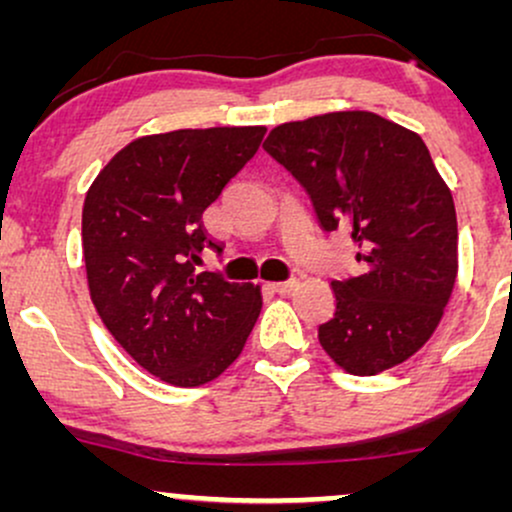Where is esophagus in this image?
Listing matches in <instances>:
<instances>
[{"mask_svg": "<svg viewBox=\"0 0 512 512\" xmlns=\"http://www.w3.org/2000/svg\"><path fill=\"white\" fill-rule=\"evenodd\" d=\"M298 286L296 279H289V281H276V284H272V291L281 293V296H286V293H291L293 289Z\"/></svg>", "mask_w": 512, "mask_h": 512, "instance_id": "34e87169", "label": "esophagus"}]
</instances>
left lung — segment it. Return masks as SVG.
<instances>
[{
	"instance_id": "obj_1",
	"label": "left lung",
	"mask_w": 512,
	"mask_h": 512,
	"mask_svg": "<svg viewBox=\"0 0 512 512\" xmlns=\"http://www.w3.org/2000/svg\"><path fill=\"white\" fill-rule=\"evenodd\" d=\"M264 151L303 185L325 231L351 228L363 272L332 281L317 339L351 375L404 363L436 332L457 279V216L424 139L368 113L284 122Z\"/></svg>"
}]
</instances>
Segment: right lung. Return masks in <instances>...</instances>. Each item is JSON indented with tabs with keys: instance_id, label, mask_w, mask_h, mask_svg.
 Masks as SVG:
<instances>
[{
	"instance_id": "add662e5",
	"label": "right lung",
	"mask_w": 512,
	"mask_h": 512,
	"mask_svg": "<svg viewBox=\"0 0 512 512\" xmlns=\"http://www.w3.org/2000/svg\"><path fill=\"white\" fill-rule=\"evenodd\" d=\"M267 127L175 129L129 142L88 187L81 240L91 301L134 361L163 383L197 387L240 356L260 286L197 272L221 245L202 214L255 156Z\"/></svg>"
}]
</instances>
